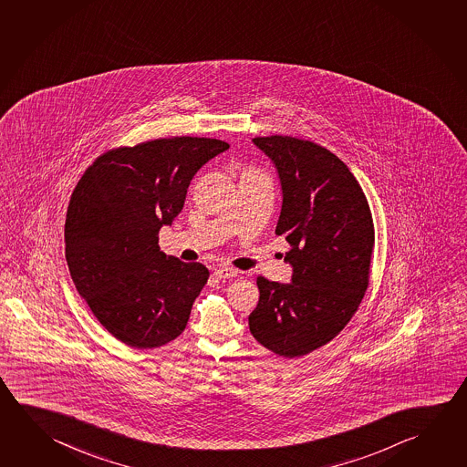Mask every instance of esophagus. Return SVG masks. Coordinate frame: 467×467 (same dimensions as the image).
<instances>
[{"label": "esophagus", "mask_w": 467, "mask_h": 467, "mask_svg": "<svg viewBox=\"0 0 467 467\" xmlns=\"http://www.w3.org/2000/svg\"><path fill=\"white\" fill-rule=\"evenodd\" d=\"M213 275L220 280H226V278L236 277L237 270L233 267H218L214 269Z\"/></svg>", "instance_id": "34e87169"}]
</instances>
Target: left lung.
Instances as JSON below:
<instances>
[{
  "mask_svg": "<svg viewBox=\"0 0 467 467\" xmlns=\"http://www.w3.org/2000/svg\"><path fill=\"white\" fill-rule=\"evenodd\" d=\"M277 169L290 284L257 277L259 303L249 329L284 358L329 343L358 310L368 285L374 224L359 182L341 159L310 140L254 138Z\"/></svg>",
  "mask_w": 467,
  "mask_h": 467,
  "instance_id": "obj_1",
  "label": "left lung"
}]
</instances>
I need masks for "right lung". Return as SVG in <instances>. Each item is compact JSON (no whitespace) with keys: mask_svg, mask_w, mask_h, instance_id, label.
Listing matches in <instances>:
<instances>
[{"mask_svg":"<svg viewBox=\"0 0 467 467\" xmlns=\"http://www.w3.org/2000/svg\"><path fill=\"white\" fill-rule=\"evenodd\" d=\"M226 149L228 142L190 136L113 149L77 183L67 210V264L80 296L121 343L152 349L187 327L210 272L165 255L159 231L181 213L195 173Z\"/></svg>","mask_w":467,"mask_h":467,"instance_id":"obj_1","label":"right lung"}]
</instances>
